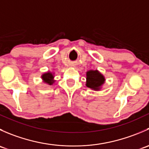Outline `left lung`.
<instances>
[{
	"instance_id": "obj_1",
	"label": "left lung",
	"mask_w": 149,
	"mask_h": 149,
	"mask_svg": "<svg viewBox=\"0 0 149 149\" xmlns=\"http://www.w3.org/2000/svg\"><path fill=\"white\" fill-rule=\"evenodd\" d=\"M104 77L98 70H89L86 73V86L94 90L100 89L104 82Z\"/></svg>"
}]
</instances>
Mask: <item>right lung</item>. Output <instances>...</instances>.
Here are the masks:
<instances>
[{"label":"right lung","instance_id":"obj_1","mask_svg":"<svg viewBox=\"0 0 149 149\" xmlns=\"http://www.w3.org/2000/svg\"><path fill=\"white\" fill-rule=\"evenodd\" d=\"M42 79H43V81H44L45 83L48 84L49 85H52V84L54 83V81H55L53 80V79H54L53 74L51 73H49V72H48V73H44V74L42 76Z\"/></svg>","mask_w":149,"mask_h":149}]
</instances>
